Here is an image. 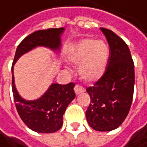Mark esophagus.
<instances>
[{
	"label": "esophagus",
	"mask_w": 147,
	"mask_h": 147,
	"mask_svg": "<svg viewBox=\"0 0 147 147\" xmlns=\"http://www.w3.org/2000/svg\"><path fill=\"white\" fill-rule=\"evenodd\" d=\"M74 90H75V93H76L77 95H78V94H80V93L84 92V89L81 85L77 84V85L74 87Z\"/></svg>",
	"instance_id": "obj_1"
}]
</instances>
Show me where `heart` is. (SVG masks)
<instances>
[{
  "label": "heart",
  "instance_id": "obj_1",
  "mask_svg": "<svg viewBox=\"0 0 147 147\" xmlns=\"http://www.w3.org/2000/svg\"><path fill=\"white\" fill-rule=\"evenodd\" d=\"M109 57V47L103 40L87 38L72 49L69 59L79 65V73L87 82H96L104 74Z\"/></svg>",
  "mask_w": 147,
  "mask_h": 147
}]
</instances>
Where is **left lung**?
Listing matches in <instances>:
<instances>
[{"label": "left lung", "mask_w": 147, "mask_h": 147, "mask_svg": "<svg viewBox=\"0 0 147 147\" xmlns=\"http://www.w3.org/2000/svg\"><path fill=\"white\" fill-rule=\"evenodd\" d=\"M109 45L103 76L86 91L90 103L86 111L89 125L96 131H111L127 116L134 90V64L127 45L111 30L101 27Z\"/></svg>", "instance_id": "left-lung-1"}]
</instances>
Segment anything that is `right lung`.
Wrapping results in <instances>:
<instances>
[{
	"label": "right lung",
	"instance_id": "obj_1",
	"mask_svg": "<svg viewBox=\"0 0 147 147\" xmlns=\"http://www.w3.org/2000/svg\"><path fill=\"white\" fill-rule=\"evenodd\" d=\"M63 27L36 31L26 37L18 45L12 65V90L18 114L23 122L32 131L50 134L59 130L63 125V115L67 106L76 97L74 83L68 84H53L48 90L34 101H26L20 97L14 84L13 64L18 58L36 46H45L59 50Z\"/></svg>",
	"mask_w": 147,
	"mask_h": 147
}]
</instances>
